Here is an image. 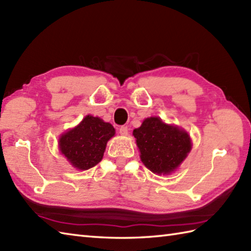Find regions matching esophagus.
I'll return each instance as SVG.
<instances>
[{"instance_id":"1","label":"esophagus","mask_w":251,"mask_h":251,"mask_svg":"<svg viewBox=\"0 0 251 251\" xmlns=\"http://www.w3.org/2000/svg\"><path fill=\"white\" fill-rule=\"evenodd\" d=\"M120 134L122 136H127L128 135V128H127V126H122L120 128Z\"/></svg>"}]
</instances>
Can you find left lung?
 Returning <instances> with one entry per match:
<instances>
[{
	"instance_id": "8db88e82",
	"label": "left lung",
	"mask_w": 251,
	"mask_h": 251,
	"mask_svg": "<svg viewBox=\"0 0 251 251\" xmlns=\"http://www.w3.org/2000/svg\"><path fill=\"white\" fill-rule=\"evenodd\" d=\"M140 158L148 169L169 175L177 169L192 149L191 138L178 126L168 125L159 117H148L132 131Z\"/></svg>"
}]
</instances>
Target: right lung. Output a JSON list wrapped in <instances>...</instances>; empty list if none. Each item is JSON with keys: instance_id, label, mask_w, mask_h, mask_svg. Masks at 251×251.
<instances>
[{"instance_id": "right-lung-1", "label": "right lung", "mask_w": 251, "mask_h": 251, "mask_svg": "<svg viewBox=\"0 0 251 251\" xmlns=\"http://www.w3.org/2000/svg\"><path fill=\"white\" fill-rule=\"evenodd\" d=\"M115 135L110 123L87 115L74 128L59 138V150L74 168L87 170L103 157L106 143Z\"/></svg>"}]
</instances>
